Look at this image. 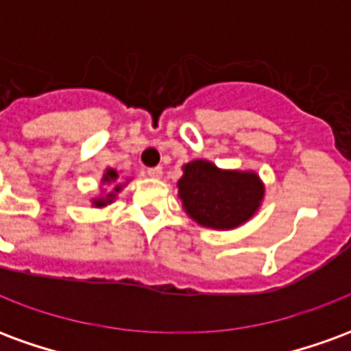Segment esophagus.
I'll use <instances>...</instances> for the list:
<instances>
[{
	"instance_id": "1",
	"label": "esophagus",
	"mask_w": 351,
	"mask_h": 351,
	"mask_svg": "<svg viewBox=\"0 0 351 351\" xmlns=\"http://www.w3.org/2000/svg\"><path fill=\"white\" fill-rule=\"evenodd\" d=\"M148 176H152V178H161V175H163V169L161 167H150L148 171Z\"/></svg>"
}]
</instances>
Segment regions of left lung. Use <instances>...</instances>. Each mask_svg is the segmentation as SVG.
I'll list each match as a JSON object with an SVG mask.
<instances>
[{
    "mask_svg": "<svg viewBox=\"0 0 351 351\" xmlns=\"http://www.w3.org/2000/svg\"><path fill=\"white\" fill-rule=\"evenodd\" d=\"M263 184L256 173L221 171L205 160L184 165L178 195L190 218L214 229H233L256 214L263 199Z\"/></svg>",
    "mask_w": 351,
    "mask_h": 351,
    "instance_id": "1",
    "label": "left lung"
}]
</instances>
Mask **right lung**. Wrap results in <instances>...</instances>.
Returning <instances> with one entry per match:
<instances>
[{
  "mask_svg": "<svg viewBox=\"0 0 351 351\" xmlns=\"http://www.w3.org/2000/svg\"><path fill=\"white\" fill-rule=\"evenodd\" d=\"M116 178H118V173H116L114 169H107V173H105V176H103V182L110 184V182H114ZM120 190H122V186H114V191H120ZM114 191H112V193H108L105 199H95L93 203H95L97 206H105L107 203H110V201L114 199Z\"/></svg>",
  "mask_w": 351,
  "mask_h": 351,
  "instance_id": "add662e5",
  "label": "right lung"
}]
</instances>
